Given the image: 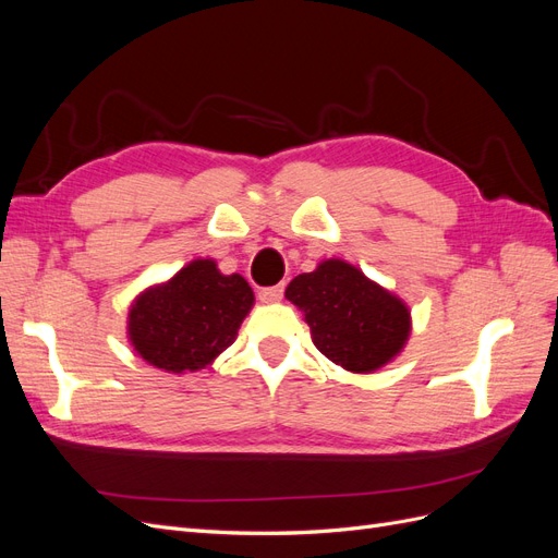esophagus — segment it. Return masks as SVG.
<instances>
[{"label": "esophagus", "instance_id": "obj_1", "mask_svg": "<svg viewBox=\"0 0 558 558\" xmlns=\"http://www.w3.org/2000/svg\"><path fill=\"white\" fill-rule=\"evenodd\" d=\"M283 298V286H272V289H263L258 293L260 302H279Z\"/></svg>", "mask_w": 558, "mask_h": 558}]
</instances>
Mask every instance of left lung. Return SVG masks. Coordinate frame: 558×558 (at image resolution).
Here are the masks:
<instances>
[{"mask_svg": "<svg viewBox=\"0 0 558 558\" xmlns=\"http://www.w3.org/2000/svg\"><path fill=\"white\" fill-rule=\"evenodd\" d=\"M286 298L305 314L316 349L356 375L391 363L412 330L408 305L340 258L298 275Z\"/></svg>", "mask_w": 558, "mask_h": 558, "instance_id": "obj_1", "label": "left lung"}]
</instances>
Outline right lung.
Instances as JSON below:
<instances>
[{"label": "right lung", "instance_id": "right-lung-1", "mask_svg": "<svg viewBox=\"0 0 558 558\" xmlns=\"http://www.w3.org/2000/svg\"><path fill=\"white\" fill-rule=\"evenodd\" d=\"M251 307L253 291L242 275H221L211 258H197L134 298L128 337L146 363L195 373L234 342Z\"/></svg>", "mask_w": 558, "mask_h": 558}]
</instances>
